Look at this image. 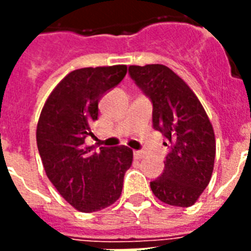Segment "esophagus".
Returning a JSON list of instances; mask_svg holds the SVG:
<instances>
[{"label": "esophagus", "mask_w": 251, "mask_h": 251, "mask_svg": "<svg viewBox=\"0 0 251 251\" xmlns=\"http://www.w3.org/2000/svg\"><path fill=\"white\" fill-rule=\"evenodd\" d=\"M146 153L142 152V151H134V157L137 159V160H141V159H143L145 157Z\"/></svg>", "instance_id": "esophagus-1"}]
</instances>
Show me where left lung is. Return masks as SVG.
Here are the masks:
<instances>
[{
    "label": "left lung",
    "mask_w": 251,
    "mask_h": 251,
    "mask_svg": "<svg viewBox=\"0 0 251 251\" xmlns=\"http://www.w3.org/2000/svg\"><path fill=\"white\" fill-rule=\"evenodd\" d=\"M129 73L151 99L153 127L164 134L171 149L151 190L167 204L193 206L214 171L216 141L210 118L193 90L168 66L131 65Z\"/></svg>",
    "instance_id": "8db88e82"
}]
</instances>
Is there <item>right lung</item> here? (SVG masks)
Masks as SVG:
<instances>
[{
	"instance_id": "add662e5",
	"label": "right lung",
	"mask_w": 251,
	"mask_h": 251,
	"mask_svg": "<svg viewBox=\"0 0 251 251\" xmlns=\"http://www.w3.org/2000/svg\"><path fill=\"white\" fill-rule=\"evenodd\" d=\"M126 73V65L74 70L54 87L41 109L36 142L43 167L62 198L80 212L113 204L133 163V151L126 146L92 152L84 142L94 137L91 127L98 120L100 99Z\"/></svg>"
}]
</instances>
